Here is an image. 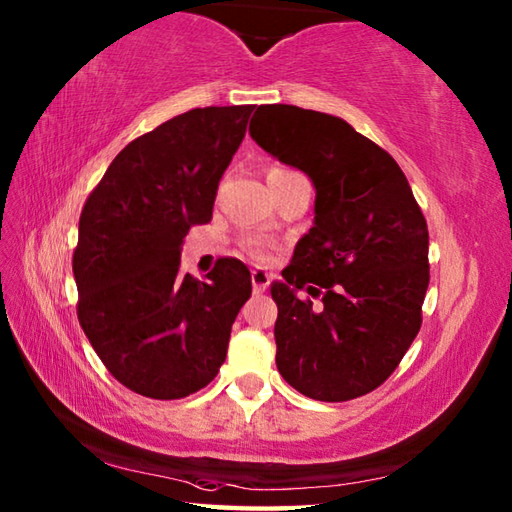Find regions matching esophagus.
<instances>
[{
	"label": "esophagus",
	"instance_id": "obj_1",
	"mask_svg": "<svg viewBox=\"0 0 512 512\" xmlns=\"http://www.w3.org/2000/svg\"><path fill=\"white\" fill-rule=\"evenodd\" d=\"M250 282H253L255 293H262L266 291V286L271 284V273L264 271V268H253V273H250Z\"/></svg>",
	"mask_w": 512,
	"mask_h": 512
}]
</instances>
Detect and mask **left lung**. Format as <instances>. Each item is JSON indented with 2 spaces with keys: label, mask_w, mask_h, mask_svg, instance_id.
<instances>
[{
  "label": "left lung",
  "mask_w": 512,
  "mask_h": 512,
  "mask_svg": "<svg viewBox=\"0 0 512 512\" xmlns=\"http://www.w3.org/2000/svg\"><path fill=\"white\" fill-rule=\"evenodd\" d=\"M250 136L313 181V228L297 241L277 304V369L313 401L340 403L392 376L421 329L427 224L398 163L347 120L262 105ZM323 295L315 307L299 291Z\"/></svg>",
  "instance_id": "obj_1"
}]
</instances>
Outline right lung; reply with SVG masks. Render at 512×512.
Here are the masks:
<instances>
[{
    "label": "right lung",
    "instance_id": "add662e5",
    "mask_svg": "<svg viewBox=\"0 0 512 512\" xmlns=\"http://www.w3.org/2000/svg\"><path fill=\"white\" fill-rule=\"evenodd\" d=\"M255 105L190 109L120 152L82 208L73 277L78 320L102 365L132 392L174 401L224 365L230 329L253 293L224 257L181 275L190 226L208 224L217 188Z\"/></svg>",
    "mask_w": 512,
    "mask_h": 512
}]
</instances>
